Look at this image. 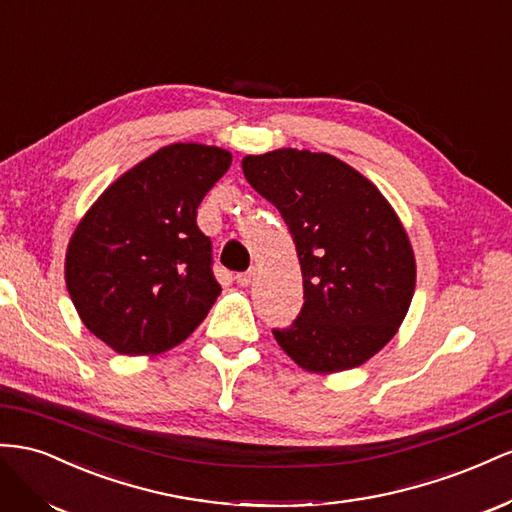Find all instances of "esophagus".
<instances>
[{
  "label": "esophagus",
  "mask_w": 512,
  "mask_h": 512,
  "mask_svg": "<svg viewBox=\"0 0 512 512\" xmlns=\"http://www.w3.org/2000/svg\"><path fill=\"white\" fill-rule=\"evenodd\" d=\"M251 281H253V272H251V270L236 274V283H238L240 287H248V285H251Z\"/></svg>",
  "instance_id": "1"
}]
</instances>
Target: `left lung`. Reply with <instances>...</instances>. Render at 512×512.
Listing matches in <instances>:
<instances>
[{"instance_id": "obj_1", "label": "left lung", "mask_w": 512, "mask_h": 512, "mask_svg": "<svg viewBox=\"0 0 512 512\" xmlns=\"http://www.w3.org/2000/svg\"><path fill=\"white\" fill-rule=\"evenodd\" d=\"M244 178L281 212L300 259L304 304L294 324L272 330L298 367H360L410 309L416 259L410 238L377 186L324 152L244 156Z\"/></svg>"}]
</instances>
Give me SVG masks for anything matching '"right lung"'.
Masks as SVG:
<instances>
[{
    "mask_svg": "<svg viewBox=\"0 0 512 512\" xmlns=\"http://www.w3.org/2000/svg\"><path fill=\"white\" fill-rule=\"evenodd\" d=\"M231 154L173 143L120 175L68 242L66 287L83 324L118 354L180 345L221 294L197 208Z\"/></svg>",
    "mask_w": 512,
    "mask_h": 512,
    "instance_id": "right-lung-1",
    "label": "right lung"
}]
</instances>
